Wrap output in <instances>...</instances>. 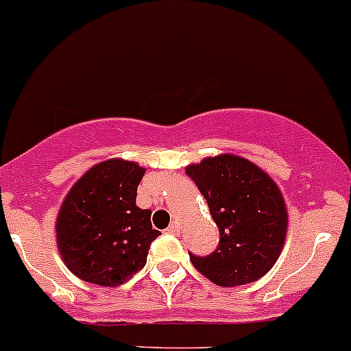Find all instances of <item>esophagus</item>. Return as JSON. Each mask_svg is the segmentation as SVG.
Wrapping results in <instances>:
<instances>
[{"instance_id":"1","label":"esophagus","mask_w":351,"mask_h":351,"mask_svg":"<svg viewBox=\"0 0 351 351\" xmlns=\"http://www.w3.org/2000/svg\"><path fill=\"white\" fill-rule=\"evenodd\" d=\"M167 232H168V233H171V234H178V233H180V226L176 225V223H173L171 226H168Z\"/></svg>"}]
</instances>
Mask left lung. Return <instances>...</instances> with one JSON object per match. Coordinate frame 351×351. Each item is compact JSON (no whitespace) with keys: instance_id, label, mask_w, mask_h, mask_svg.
Segmentation results:
<instances>
[{"instance_id":"8db88e82","label":"left lung","mask_w":351,"mask_h":351,"mask_svg":"<svg viewBox=\"0 0 351 351\" xmlns=\"http://www.w3.org/2000/svg\"><path fill=\"white\" fill-rule=\"evenodd\" d=\"M186 175L205 196L219 232L213 253H190L195 268L218 287H238L267 275L282 253L288 228L287 206L275 182L234 155L205 158L190 165Z\"/></svg>"}]
</instances>
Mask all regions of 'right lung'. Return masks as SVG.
Segmentation results:
<instances>
[{"label":"right lung","instance_id":"obj_1","mask_svg":"<svg viewBox=\"0 0 351 351\" xmlns=\"http://www.w3.org/2000/svg\"><path fill=\"white\" fill-rule=\"evenodd\" d=\"M145 168L108 160L90 168L69 190L56 221V241L69 271L83 282L119 287L146 265L160 237L152 211L136 206Z\"/></svg>","mask_w":351,"mask_h":351}]
</instances>
